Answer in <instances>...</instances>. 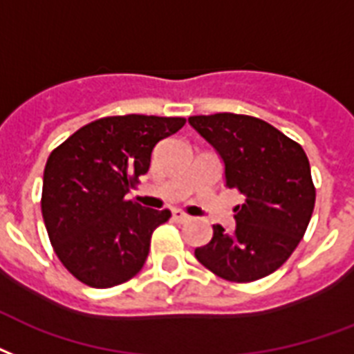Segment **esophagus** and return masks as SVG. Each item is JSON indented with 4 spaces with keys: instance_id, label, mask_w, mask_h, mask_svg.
Masks as SVG:
<instances>
[{
    "instance_id": "obj_1",
    "label": "esophagus",
    "mask_w": 354,
    "mask_h": 354,
    "mask_svg": "<svg viewBox=\"0 0 354 354\" xmlns=\"http://www.w3.org/2000/svg\"><path fill=\"white\" fill-rule=\"evenodd\" d=\"M172 219L176 221V223H187L191 217H189L187 213L180 212V209H174V212H172Z\"/></svg>"
}]
</instances>
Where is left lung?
<instances>
[{
	"label": "left lung",
	"mask_w": 354,
	"mask_h": 354,
	"mask_svg": "<svg viewBox=\"0 0 354 354\" xmlns=\"http://www.w3.org/2000/svg\"><path fill=\"white\" fill-rule=\"evenodd\" d=\"M189 124L225 161L226 187L245 196L234 207L236 230L213 226L212 241L195 250L196 260L230 282L274 273L301 243L314 212L315 187L303 147L249 115H198Z\"/></svg>",
	"instance_id": "8db88e82"
}]
</instances>
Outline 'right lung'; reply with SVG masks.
<instances>
[{"instance_id": "obj_1", "label": "right lung", "mask_w": 354, "mask_h": 354, "mask_svg": "<svg viewBox=\"0 0 354 354\" xmlns=\"http://www.w3.org/2000/svg\"><path fill=\"white\" fill-rule=\"evenodd\" d=\"M182 117H104L80 128L46 161L42 217L51 247L91 288H113L139 273L153 230L171 217L126 201L150 169L153 147L176 133Z\"/></svg>"}]
</instances>
